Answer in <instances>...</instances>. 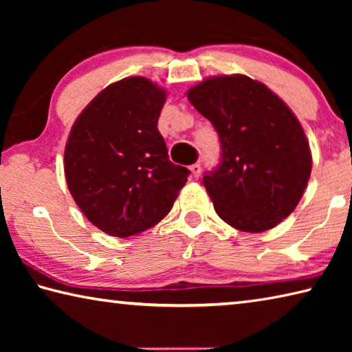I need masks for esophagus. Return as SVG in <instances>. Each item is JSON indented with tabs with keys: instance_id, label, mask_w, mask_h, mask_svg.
<instances>
[{
	"instance_id": "1",
	"label": "esophagus",
	"mask_w": 352,
	"mask_h": 352,
	"mask_svg": "<svg viewBox=\"0 0 352 352\" xmlns=\"http://www.w3.org/2000/svg\"><path fill=\"white\" fill-rule=\"evenodd\" d=\"M189 169H190V175H192V178H195V180H197V178L200 177V174H201V166L199 163H195V164L190 166Z\"/></svg>"
}]
</instances>
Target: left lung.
Listing matches in <instances>:
<instances>
[{
  "instance_id": "obj_1",
  "label": "left lung",
  "mask_w": 352,
  "mask_h": 352,
  "mask_svg": "<svg viewBox=\"0 0 352 352\" xmlns=\"http://www.w3.org/2000/svg\"><path fill=\"white\" fill-rule=\"evenodd\" d=\"M188 99L220 140V163L204 175L219 217L247 233L289 217L312 170L305 130L289 107L264 83L242 74L200 82Z\"/></svg>"
}]
</instances>
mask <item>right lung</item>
Listing matches in <instances>:
<instances>
[{"instance_id": "add662e5", "label": "right lung", "mask_w": 352, "mask_h": 352, "mask_svg": "<svg viewBox=\"0 0 352 352\" xmlns=\"http://www.w3.org/2000/svg\"><path fill=\"white\" fill-rule=\"evenodd\" d=\"M166 91L146 77L111 83L76 119L65 177L77 206L100 231L129 237L172 210L189 170L170 163L158 130Z\"/></svg>"}]
</instances>
